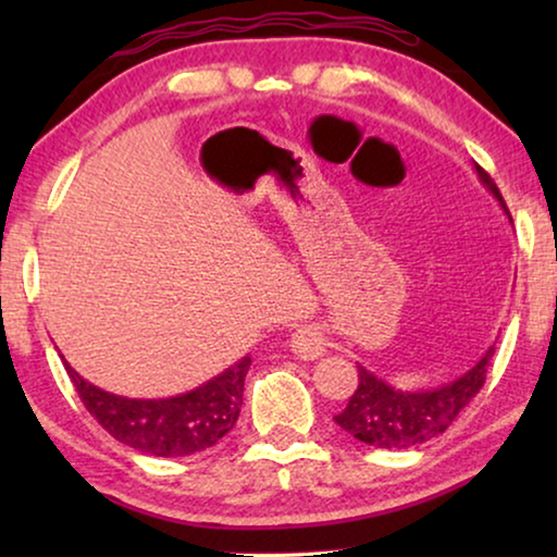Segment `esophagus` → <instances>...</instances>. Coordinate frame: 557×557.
Returning a JSON list of instances; mask_svg holds the SVG:
<instances>
[{
	"label": "esophagus",
	"instance_id": "obj_1",
	"mask_svg": "<svg viewBox=\"0 0 557 557\" xmlns=\"http://www.w3.org/2000/svg\"><path fill=\"white\" fill-rule=\"evenodd\" d=\"M292 349L301 360H319L326 352V339L317 326H301V330L294 332Z\"/></svg>",
	"mask_w": 557,
	"mask_h": 557
}]
</instances>
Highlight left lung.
<instances>
[{"mask_svg": "<svg viewBox=\"0 0 557 557\" xmlns=\"http://www.w3.org/2000/svg\"><path fill=\"white\" fill-rule=\"evenodd\" d=\"M474 166L482 185L497 197L502 210L507 212L509 223H512L499 187L494 185V180L482 166ZM492 357L494 345L461 377L431 387V391H400V387H393L383 377L372 375L370 370L357 364L360 385L355 387L347 408L339 416H334V421L349 436L375 448H410L425 444V441L441 436L456 421V416L469 406L471 398L482 391Z\"/></svg>", "mask_w": 557, "mask_h": 557, "instance_id": "1", "label": "left lung"}]
</instances>
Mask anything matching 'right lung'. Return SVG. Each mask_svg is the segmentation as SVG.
Returning <instances> with one entry per match:
<instances>
[{
    "label": "right lung",
    "mask_w": 557,
    "mask_h": 557,
    "mask_svg": "<svg viewBox=\"0 0 557 557\" xmlns=\"http://www.w3.org/2000/svg\"><path fill=\"white\" fill-rule=\"evenodd\" d=\"M63 364L88 413L121 444L149 456H193L215 446L238 421L250 357L195 391L151 400L106 393L83 380L65 357Z\"/></svg>",
    "instance_id": "add662e5"
}]
</instances>
